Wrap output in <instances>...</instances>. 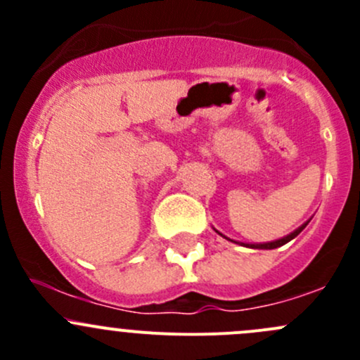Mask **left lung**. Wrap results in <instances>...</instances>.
Here are the masks:
<instances>
[{"mask_svg":"<svg viewBox=\"0 0 360 360\" xmlns=\"http://www.w3.org/2000/svg\"><path fill=\"white\" fill-rule=\"evenodd\" d=\"M310 223V221H307V223L304 224H301L300 228H297V230H294L292 233H289L288 237H284V238H278V240H274V242H266V244H244L245 248H252V249H277V248H281V245H284V244H288V242H291L294 237H297V235L301 233V231L304 230V226H307V224ZM217 233H219V231H217ZM221 235V233H219ZM224 237V235H223ZM228 240H230V238H228ZM238 244V242H237Z\"/></svg>","mask_w":360,"mask_h":360,"instance_id":"1","label":"left lung"}]
</instances>
